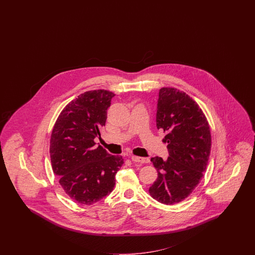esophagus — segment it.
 <instances>
[{
  "label": "esophagus",
  "instance_id": "34e87169",
  "mask_svg": "<svg viewBox=\"0 0 255 255\" xmlns=\"http://www.w3.org/2000/svg\"><path fill=\"white\" fill-rule=\"evenodd\" d=\"M131 161L135 162H141V163H148L149 159L148 158H143L138 156H131Z\"/></svg>",
  "mask_w": 255,
  "mask_h": 255
}]
</instances>
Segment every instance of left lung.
<instances>
[{
	"label": "left lung",
	"instance_id": "left-lung-1",
	"mask_svg": "<svg viewBox=\"0 0 255 255\" xmlns=\"http://www.w3.org/2000/svg\"><path fill=\"white\" fill-rule=\"evenodd\" d=\"M157 128L166 135L169 157L151 158L158 178L148 193L155 200L174 205L187 198L199 184L209 162L211 134L198 104L184 92L163 87L159 93Z\"/></svg>",
	"mask_w": 255,
	"mask_h": 255
}]
</instances>
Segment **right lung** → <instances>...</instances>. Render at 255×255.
Wrapping results in <instances>:
<instances>
[{
    "label": "right lung",
    "instance_id": "right-lung-1",
    "mask_svg": "<svg viewBox=\"0 0 255 255\" xmlns=\"http://www.w3.org/2000/svg\"><path fill=\"white\" fill-rule=\"evenodd\" d=\"M115 93L89 91L65 106L58 117L50 137L51 165L59 183L71 199L93 205L113 191L123 156L110 155L95 146L107 110Z\"/></svg>",
    "mask_w": 255,
    "mask_h": 255
}]
</instances>
